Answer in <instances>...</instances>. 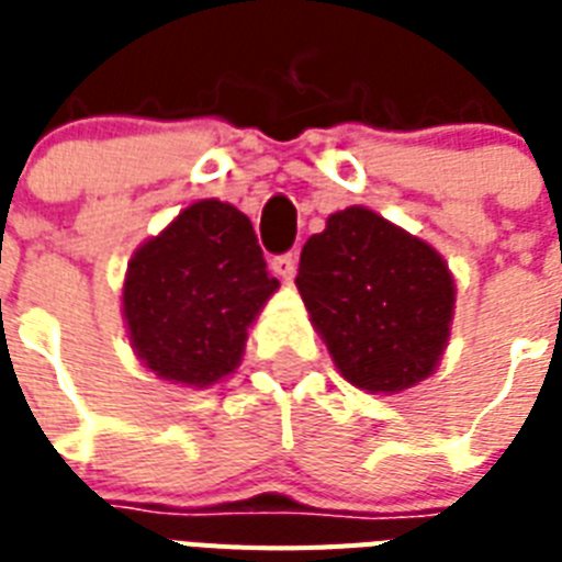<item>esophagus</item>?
I'll return each mask as SVG.
<instances>
[{"instance_id":"1","label":"esophagus","mask_w":562,"mask_h":562,"mask_svg":"<svg viewBox=\"0 0 562 562\" xmlns=\"http://www.w3.org/2000/svg\"><path fill=\"white\" fill-rule=\"evenodd\" d=\"M271 268H273V273H277V277H282V280H291V277H294V271H297V256H294V254L273 256Z\"/></svg>"}]
</instances>
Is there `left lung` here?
<instances>
[{
  "label": "left lung",
  "mask_w": 562,
  "mask_h": 562,
  "mask_svg": "<svg viewBox=\"0 0 562 562\" xmlns=\"http://www.w3.org/2000/svg\"><path fill=\"white\" fill-rule=\"evenodd\" d=\"M300 297L335 368L370 393H400L440 364L454 312V280L435 247L347 206L303 245Z\"/></svg>",
  "instance_id": "1"
}]
</instances>
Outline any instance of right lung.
I'll list each match as a JSON object with an SVG mask.
<instances>
[{
	"label": "right lung",
	"mask_w": 562,
	"mask_h": 562,
	"mask_svg": "<svg viewBox=\"0 0 562 562\" xmlns=\"http://www.w3.org/2000/svg\"><path fill=\"white\" fill-rule=\"evenodd\" d=\"M277 289L245 212L198 201L127 262L131 347L157 379L215 384L238 368L247 329Z\"/></svg>",
	"instance_id": "obj_1"
}]
</instances>
